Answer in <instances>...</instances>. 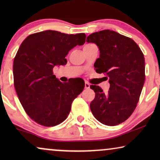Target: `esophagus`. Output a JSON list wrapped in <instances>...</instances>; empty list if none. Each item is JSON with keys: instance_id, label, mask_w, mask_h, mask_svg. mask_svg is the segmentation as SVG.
I'll use <instances>...</instances> for the list:
<instances>
[{"instance_id": "esophagus-1", "label": "esophagus", "mask_w": 160, "mask_h": 160, "mask_svg": "<svg viewBox=\"0 0 160 160\" xmlns=\"http://www.w3.org/2000/svg\"><path fill=\"white\" fill-rule=\"evenodd\" d=\"M89 87H90V84L88 82H85V89H89Z\"/></svg>"}]
</instances>
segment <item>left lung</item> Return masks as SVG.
<instances>
[{
	"label": "left lung",
	"mask_w": 160,
	"mask_h": 160,
	"mask_svg": "<svg viewBox=\"0 0 160 160\" xmlns=\"http://www.w3.org/2000/svg\"><path fill=\"white\" fill-rule=\"evenodd\" d=\"M87 42L98 46L95 71L106 73L110 84L106 93L99 86H90L95 92L92 113L102 124L117 125L130 117L138 102L145 81L143 54L134 41L113 30L94 32Z\"/></svg>",
	"instance_id": "obj_1"
}]
</instances>
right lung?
<instances>
[{
    "instance_id": "add662e5",
    "label": "right lung",
    "mask_w": 160,
    "mask_h": 160,
    "mask_svg": "<svg viewBox=\"0 0 160 160\" xmlns=\"http://www.w3.org/2000/svg\"><path fill=\"white\" fill-rule=\"evenodd\" d=\"M85 38L84 33L45 30L30 35L21 43L13 65L14 87L25 112L37 123L52 127L62 122L84 89V82H60L52 70L66 65L70 50L84 44Z\"/></svg>"
}]
</instances>
